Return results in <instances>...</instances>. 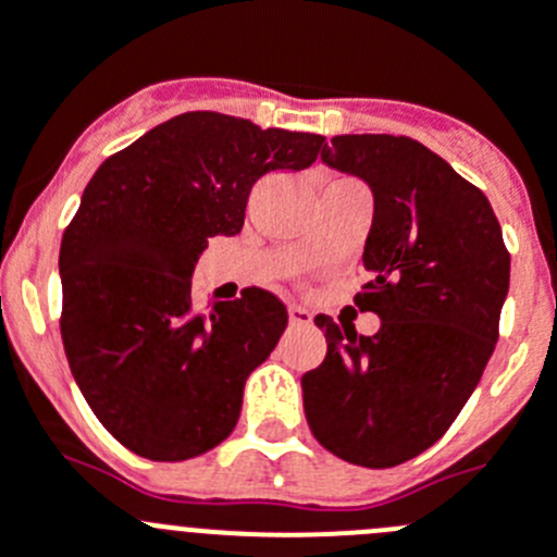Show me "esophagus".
<instances>
[{
	"mask_svg": "<svg viewBox=\"0 0 557 557\" xmlns=\"http://www.w3.org/2000/svg\"><path fill=\"white\" fill-rule=\"evenodd\" d=\"M289 325H312V312L298 304H289Z\"/></svg>",
	"mask_w": 557,
	"mask_h": 557,
	"instance_id": "34e87169",
	"label": "esophagus"
}]
</instances>
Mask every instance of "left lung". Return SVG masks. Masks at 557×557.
<instances>
[{
    "instance_id": "obj_1",
    "label": "left lung",
    "mask_w": 557,
    "mask_h": 557,
    "mask_svg": "<svg viewBox=\"0 0 557 557\" xmlns=\"http://www.w3.org/2000/svg\"><path fill=\"white\" fill-rule=\"evenodd\" d=\"M323 162L364 178L375 198L370 282L354 300L381 329L361 336L314 318L329 354L300 381L306 422L342 461L397 467L436 445L475 392L497 345L511 253L488 198L411 137L336 135Z\"/></svg>"
}]
</instances>
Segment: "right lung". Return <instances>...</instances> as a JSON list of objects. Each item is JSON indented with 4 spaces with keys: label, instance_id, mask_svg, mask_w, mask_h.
Segmentation results:
<instances>
[{
    "label": "right lung",
    "instance_id": "add662e5",
    "mask_svg": "<svg viewBox=\"0 0 557 557\" xmlns=\"http://www.w3.org/2000/svg\"><path fill=\"white\" fill-rule=\"evenodd\" d=\"M323 135L185 112L107 157L60 245V334L82 395L126 450L187 461L234 431L245 379L287 329L259 287L201 312L190 275L237 234L257 178L304 171Z\"/></svg>",
    "mask_w": 557,
    "mask_h": 557
}]
</instances>
